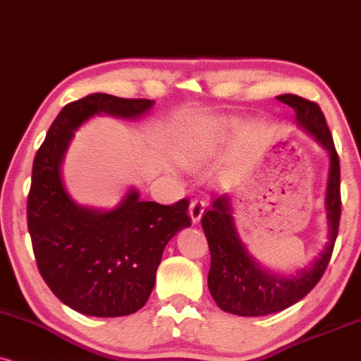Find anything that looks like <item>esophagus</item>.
<instances>
[{
  "label": "esophagus",
  "instance_id": "34e87169",
  "mask_svg": "<svg viewBox=\"0 0 361 361\" xmlns=\"http://www.w3.org/2000/svg\"><path fill=\"white\" fill-rule=\"evenodd\" d=\"M204 204L202 201H199V199H194V201H190V206H189V214H190V219L192 222H199L201 221V217L204 214Z\"/></svg>",
  "mask_w": 361,
  "mask_h": 361
}]
</instances>
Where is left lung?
<instances>
[{
	"mask_svg": "<svg viewBox=\"0 0 361 361\" xmlns=\"http://www.w3.org/2000/svg\"><path fill=\"white\" fill-rule=\"evenodd\" d=\"M278 100L295 110L298 126L310 132L330 154V172L324 197L330 234L326 246L317 259L296 271V274H273L271 271L261 268L259 262L249 255L235 233L229 195L222 194L216 197L212 207L201 221L211 251L207 286L221 310L239 317H264L278 313L303 300L322 279L330 262L340 228V159L326 118L318 104L303 97L286 93L279 95Z\"/></svg>",
	"mask_w": 361,
	"mask_h": 361,
	"instance_id": "1",
	"label": "left lung"
}]
</instances>
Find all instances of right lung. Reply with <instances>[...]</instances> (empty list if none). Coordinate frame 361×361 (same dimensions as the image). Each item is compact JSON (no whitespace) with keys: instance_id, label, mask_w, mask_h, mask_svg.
<instances>
[{"instance_id":"right-lung-1","label":"right lung","mask_w":361,"mask_h":361,"mask_svg":"<svg viewBox=\"0 0 361 361\" xmlns=\"http://www.w3.org/2000/svg\"><path fill=\"white\" fill-rule=\"evenodd\" d=\"M147 99L92 93L65 105L33 160L28 231L39 274L61 303L87 317L114 318L149 300L166 244L189 228V201H140L130 189L110 211L78 206L66 192L61 164L73 132L93 115L139 118Z\"/></svg>"}]
</instances>
